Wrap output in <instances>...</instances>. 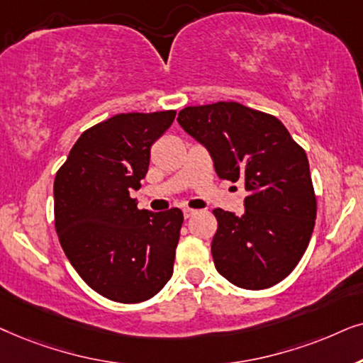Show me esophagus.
Returning <instances> with one entry per match:
<instances>
[{"label": "esophagus", "instance_id": "esophagus-1", "mask_svg": "<svg viewBox=\"0 0 363 363\" xmlns=\"http://www.w3.org/2000/svg\"><path fill=\"white\" fill-rule=\"evenodd\" d=\"M196 212H197V211H194V209H184V217H186V219H189V217L194 216Z\"/></svg>", "mask_w": 363, "mask_h": 363}]
</instances>
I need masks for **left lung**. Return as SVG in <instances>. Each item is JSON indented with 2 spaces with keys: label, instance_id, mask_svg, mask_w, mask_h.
<instances>
[{
  "label": "left lung",
  "instance_id": "1",
  "mask_svg": "<svg viewBox=\"0 0 363 363\" xmlns=\"http://www.w3.org/2000/svg\"><path fill=\"white\" fill-rule=\"evenodd\" d=\"M220 179L244 182L245 212L214 209L212 257L234 286L260 291L296 269L317 216L308 159L277 118L239 103L189 106L177 116Z\"/></svg>",
  "mask_w": 363,
  "mask_h": 363
}]
</instances>
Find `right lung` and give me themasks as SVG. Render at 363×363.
Returning <instances> with one entry per match:
<instances>
[{
    "mask_svg": "<svg viewBox=\"0 0 363 363\" xmlns=\"http://www.w3.org/2000/svg\"><path fill=\"white\" fill-rule=\"evenodd\" d=\"M176 111L116 114L81 134L55 179L61 247L88 286L114 302L156 296L172 277L182 211H139L131 189Z\"/></svg>",
    "mask_w": 363,
    "mask_h": 363,
    "instance_id": "right-lung-1",
    "label": "right lung"
}]
</instances>
